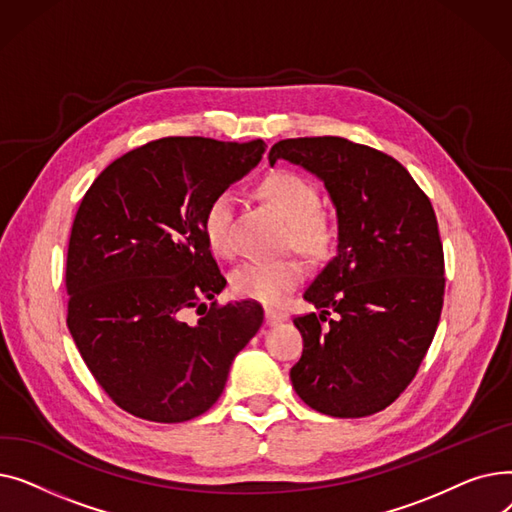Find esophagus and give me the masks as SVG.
<instances>
[{
	"mask_svg": "<svg viewBox=\"0 0 512 512\" xmlns=\"http://www.w3.org/2000/svg\"><path fill=\"white\" fill-rule=\"evenodd\" d=\"M288 315L282 313V311H276V309H265V324L267 326H278L282 324V321H286Z\"/></svg>",
	"mask_w": 512,
	"mask_h": 512,
	"instance_id": "obj_1",
	"label": "esophagus"
}]
</instances>
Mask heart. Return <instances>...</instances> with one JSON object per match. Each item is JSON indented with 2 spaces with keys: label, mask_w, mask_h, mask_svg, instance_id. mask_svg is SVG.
<instances>
[{
  "label": "heart",
  "mask_w": 512,
  "mask_h": 512,
  "mask_svg": "<svg viewBox=\"0 0 512 512\" xmlns=\"http://www.w3.org/2000/svg\"><path fill=\"white\" fill-rule=\"evenodd\" d=\"M257 193L286 222L288 242L294 249L309 257H321L330 251L336 230L328 215L319 211V191L309 178L290 170H278L259 182ZM232 207L234 197L224 191L209 201L203 213L205 240L209 249L220 257L234 253ZM303 280L305 267L297 259L282 257L238 265L230 276V286L240 299L276 307Z\"/></svg>",
  "instance_id": "b5f03b06"
}]
</instances>
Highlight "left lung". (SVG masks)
I'll return each instance as SVG.
<instances>
[{"mask_svg":"<svg viewBox=\"0 0 512 512\" xmlns=\"http://www.w3.org/2000/svg\"><path fill=\"white\" fill-rule=\"evenodd\" d=\"M278 159L324 182L338 215L336 255L303 294L319 315L294 317L303 355L292 388L324 415H373L411 384L438 328L446 280L434 207L394 157L342 137L280 141Z\"/></svg>","mask_w":512,"mask_h":512,"instance_id":"8db88e82","label":"left lung"}]
</instances>
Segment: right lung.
Here are the masks:
<instances>
[{"label": "right lung", "mask_w": 512, "mask_h": 512, "mask_svg": "<svg viewBox=\"0 0 512 512\" xmlns=\"http://www.w3.org/2000/svg\"><path fill=\"white\" fill-rule=\"evenodd\" d=\"M261 139L166 137L112 161L80 201L66 259L68 330L126 413L182 423L224 392L263 324L255 301L215 305L226 278L203 234L209 201L249 174ZM205 300H213L207 310ZM188 308H205L188 325Z\"/></svg>", "instance_id": "add662e5"}]
</instances>
